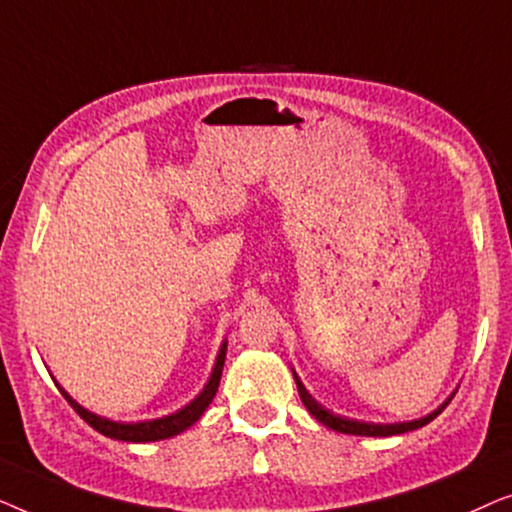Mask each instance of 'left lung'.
<instances>
[{
	"label": "left lung",
	"instance_id": "obj_1",
	"mask_svg": "<svg viewBox=\"0 0 512 512\" xmlns=\"http://www.w3.org/2000/svg\"><path fill=\"white\" fill-rule=\"evenodd\" d=\"M293 380H296V387H298V394H300V401L307 410H310V415L321 422L328 429L333 431H340V433H352V436H373V438H387V436H398V433H408V431H415V429H422L431 422V419H436L440 412L447 408V403L452 401L450 398H445L443 405H438L436 410L429 412L426 417H419V419H412V422H396V424H373V422H359V419H349V417H342V415H333L331 410H326L324 405L314 401L310 396V391L305 389V384L300 382V377L296 370H293Z\"/></svg>",
	"mask_w": 512,
	"mask_h": 512
}]
</instances>
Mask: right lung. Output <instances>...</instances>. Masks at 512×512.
Instances as JSON below:
<instances>
[{"label":"right lung","instance_id":"add662e5","mask_svg":"<svg viewBox=\"0 0 512 512\" xmlns=\"http://www.w3.org/2000/svg\"><path fill=\"white\" fill-rule=\"evenodd\" d=\"M226 352H228V340H223V345L219 349V356H216V363L212 368V375L198 396L193 398L191 403H186L184 408L172 412V415L158 417V419H144V422H114V419L100 417L95 412H90L74 401L72 396L67 394L65 389L60 387L62 396L67 398V403L79 412L81 419L93 426L95 431H100L102 436L114 438V440H125V443H153V440H165L172 436H179L181 431H186L188 426H193L198 419L205 415V410L212 403V398L216 396V389H219L221 382V373H223V363H226Z\"/></svg>","mask_w":512,"mask_h":512}]
</instances>
